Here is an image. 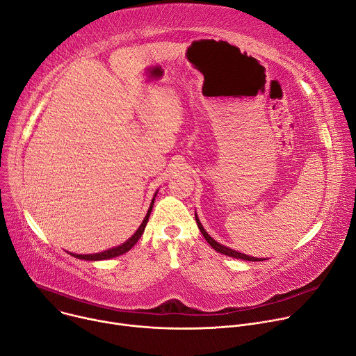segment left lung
<instances>
[{
  "instance_id": "left-lung-1",
  "label": "left lung",
  "mask_w": 356,
  "mask_h": 356,
  "mask_svg": "<svg viewBox=\"0 0 356 356\" xmlns=\"http://www.w3.org/2000/svg\"><path fill=\"white\" fill-rule=\"evenodd\" d=\"M195 222H197V225H198V228H200V231H201V234H202V236L206 238V241L217 250V252H220V253H224V255H227V257H231V258H236V259H243V261H250V262H259V261H265V259H259V258H252V257H248V255H243V253H239V252H236V250H234V249H229V248H227V246H222V245H220L217 241H214L207 232H206V229L202 228V225H201V222L198 221V217H197V214H195Z\"/></svg>"
}]
</instances>
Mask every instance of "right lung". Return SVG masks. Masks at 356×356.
Instances as JSON below:
<instances>
[{
    "label": "right lung",
    "instance_id": "add662e5",
    "mask_svg": "<svg viewBox=\"0 0 356 356\" xmlns=\"http://www.w3.org/2000/svg\"><path fill=\"white\" fill-rule=\"evenodd\" d=\"M154 201H155V198L152 200L150 207H149V210H147V214H146L145 220L142 221L140 227L138 228V231H136L127 242H124L122 245H120V246H117V248H113V249H108V250H104V252L94 253V255H77V253H70V255L74 257V258H77V259H84V261H104V259H111V258L120 257V255H122V253L128 252V250L138 242V239L142 236V234H143V231H145V227H146V224H147L149 216H150V213H152V207H154Z\"/></svg>",
    "mask_w": 356,
    "mask_h": 356
}]
</instances>
